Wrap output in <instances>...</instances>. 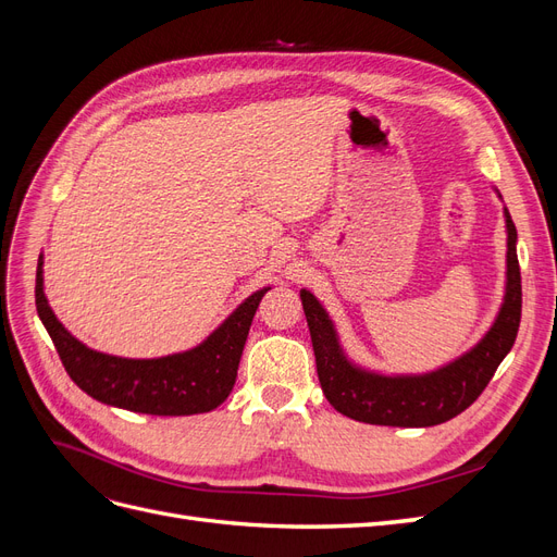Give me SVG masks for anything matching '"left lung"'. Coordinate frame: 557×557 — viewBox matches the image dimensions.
<instances>
[{
  "instance_id": "obj_1",
  "label": "left lung",
  "mask_w": 557,
  "mask_h": 557,
  "mask_svg": "<svg viewBox=\"0 0 557 557\" xmlns=\"http://www.w3.org/2000/svg\"><path fill=\"white\" fill-rule=\"evenodd\" d=\"M502 199L499 190L495 188ZM507 223V281L493 325L455 360L420 374H385L358 364L342 346L339 332L320 299L301 288V307L311 332L318 381L332 407L360 423L387 428H432L462 413L491 383L495 369L511 350L520 325V267L516 225Z\"/></svg>"
}]
</instances>
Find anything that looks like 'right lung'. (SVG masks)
I'll return each instance as SVG.
<instances>
[{"instance_id": "right-lung-1", "label": "right lung", "mask_w": 557, "mask_h": 557, "mask_svg": "<svg viewBox=\"0 0 557 557\" xmlns=\"http://www.w3.org/2000/svg\"><path fill=\"white\" fill-rule=\"evenodd\" d=\"M272 285L248 295L205 342L162 358H121L88 348L66 330L44 295V256L37 267V311L66 374L92 399L150 416L207 413L227 399L260 299Z\"/></svg>"}]
</instances>
